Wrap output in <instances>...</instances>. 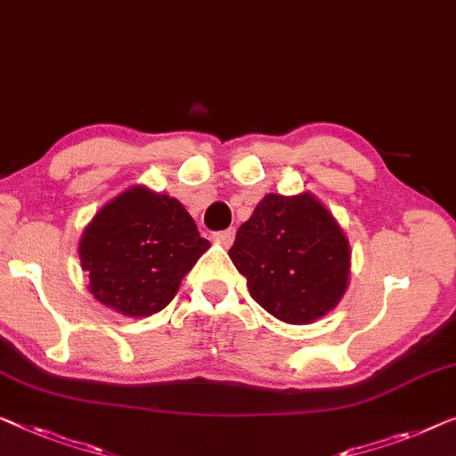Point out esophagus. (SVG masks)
<instances>
[{"label": "esophagus", "mask_w": 456, "mask_h": 456, "mask_svg": "<svg viewBox=\"0 0 456 456\" xmlns=\"http://www.w3.org/2000/svg\"><path fill=\"white\" fill-rule=\"evenodd\" d=\"M234 236H236V230L234 228H228V230H224V232H216L214 234V240L217 244H222L224 248H228L230 244L234 242Z\"/></svg>", "instance_id": "obj_1"}]
</instances>
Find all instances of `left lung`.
I'll return each mask as SVG.
<instances>
[{
	"label": "left lung",
	"instance_id": "obj_1",
	"mask_svg": "<svg viewBox=\"0 0 456 456\" xmlns=\"http://www.w3.org/2000/svg\"><path fill=\"white\" fill-rule=\"evenodd\" d=\"M253 298L289 325H308L339 305L352 250L333 214L310 193H267L228 250Z\"/></svg>",
	"mask_w": 456,
	"mask_h": 456
}]
</instances>
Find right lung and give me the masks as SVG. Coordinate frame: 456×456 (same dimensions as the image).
Segmentation results:
<instances>
[{"label":"right lung","mask_w":456,"mask_h":456,"mask_svg":"<svg viewBox=\"0 0 456 456\" xmlns=\"http://www.w3.org/2000/svg\"><path fill=\"white\" fill-rule=\"evenodd\" d=\"M209 247L179 200L134 184L98 209L77 253L90 294L135 319L168 306Z\"/></svg>","instance_id":"add662e5"}]
</instances>
